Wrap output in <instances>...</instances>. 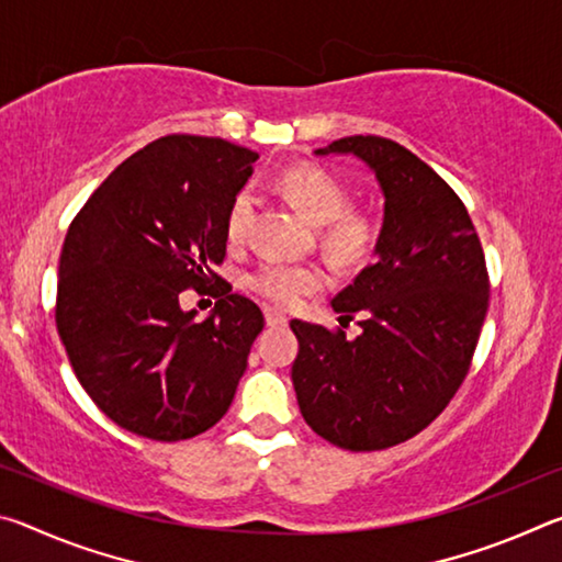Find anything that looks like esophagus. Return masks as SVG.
I'll return each instance as SVG.
<instances>
[{
  "label": "esophagus",
  "mask_w": 562,
  "mask_h": 562,
  "mask_svg": "<svg viewBox=\"0 0 562 562\" xmlns=\"http://www.w3.org/2000/svg\"><path fill=\"white\" fill-rule=\"evenodd\" d=\"M265 322H268L270 327H284V325H288V317H284L282 312H278V310L265 307Z\"/></svg>",
  "instance_id": "esophagus-1"
}]
</instances>
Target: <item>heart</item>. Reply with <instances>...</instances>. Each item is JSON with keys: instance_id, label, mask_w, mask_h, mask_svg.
Returning <instances> with one entry per match:
<instances>
[{"instance_id": "obj_1", "label": "heart", "mask_w": 562, "mask_h": 562, "mask_svg": "<svg viewBox=\"0 0 562 562\" xmlns=\"http://www.w3.org/2000/svg\"><path fill=\"white\" fill-rule=\"evenodd\" d=\"M280 193L307 217L322 225V245L339 262H359L376 247L379 225L369 211L349 205V188L315 164H294L278 178ZM255 215V195L250 188L237 190L225 211V240L237 245L245 240ZM327 274L317 265L262 262L250 274V290L274 307H294L302 297L319 292Z\"/></svg>"}]
</instances>
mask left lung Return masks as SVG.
<instances>
[{"mask_svg":"<svg viewBox=\"0 0 562 562\" xmlns=\"http://www.w3.org/2000/svg\"><path fill=\"white\" fill-rule=\"evenodd\" d=\"M355 154L384 190L376 260L341 290L339 322L361 335L292 319V384L310 429L347 451H382L439 416L471 369L488 310L486 255L453 188L412 150L347 136L317 156Z\"/></svg>","mask_w":562,"mask_h":562,"instance_id":"left-lung-1","label":"left lung"}]
</instances>
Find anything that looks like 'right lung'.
Instances as JSON below:
<instances>
[{
    "label": "right lung",
    "mask_w": 562,
    "mask_h": 562,
    "mask_svg": "<svg viewBox=\"0 0 562 562\" xmlns=\"http://www.w3.org/2000/svg\"><path fill=\"white\" fill-rule=\"evenodd\" d=\"M260 156L223 138L173 133L136 150L93 190L59 258L56 329L79 384L113 424L183 441L225 416L262 312L213 268L225 211ZM213 286L214 315L179 310Z\"/></svg>",
    "instance_id": "add662e5"
}]
</instances>
